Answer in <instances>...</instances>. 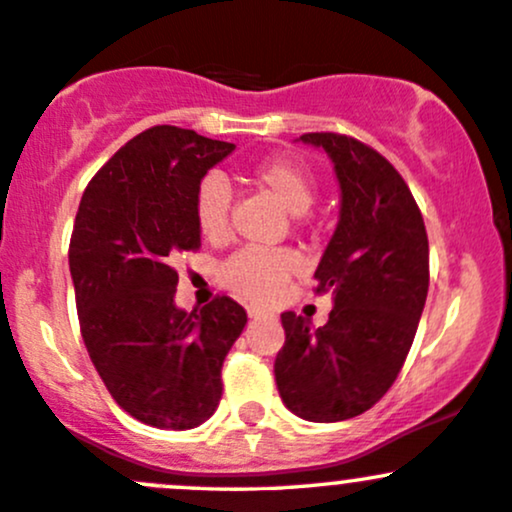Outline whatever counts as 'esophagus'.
Wrapping results in <instances>:
<instances>
[{
    "mask_svg": "<svg viewBox=\"0 0 512 512\" xmlns=\"http://www.w3.org/2000/svg\"><path fill=\"white\" fill-rule=\"evenodd\" d=\"M246 315L261 317V315H266V310H261V307H256V305H246Z\"/></svg>",
    "mask_w": 512,
    "mask_h": 512,
    "instance_id": "34e87169",
    "label": "esophagus"
}]
</instances>
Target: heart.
Returning <instances> with one entry per match:
<instances>
[{
    "instance_id": "obj_1",
    "label": "heart",
    "mask_w": 512,
    "mask_h": 512,
    "mask_svg": "<svg viewBox=\"0 0 512 512\" xmlns=\"http://www.w3.org/2000/svg\"><path fill=\"white\" fill-rule=\"evenodd\" d=\"M251 180L273 197L290 214H305L315 202V180L298 161L290 158H268L256 163ZM195 222L200 234L212 244L227 239L232 195L227 183L217 175H207L195 190ZM300 258L288 249H249L236 251L219 266V283L234 295L246 300L266 302L283 290L288 278L298 271Z\"/></svg>"
}]
</instances>
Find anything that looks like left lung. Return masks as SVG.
<instances>
[{"label": "left lung", "mask_w": 512, "mask_h": 512, "mask_svg": "<svg viewBox=\"0 0 512 512\" xmlns=\"http://www.w3.org/2000/svg\"><path fill=\"white\" fill-rule=\"evenodd\" d=\"M298 141L327 153L339 183V222L315 271L334 307L317 329L280 315L273 371L290 412L339 422L373 408L398 378L430 288V246L415 197L381 153L342 134Z\"/></svg>", "instance_id": "1"}]
</instances>
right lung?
I'll return each instance as SVG.
<instances>
[{
    "mask_svg": "<svg viewBox=\"0 0 512 512\" xmlns=\"http://www.w3.org/2000/svg\"><path fill=\"white\" fill-rule=\"evenodd\" d=\"M178 126H153L90 180L70 239L80 332L119 408L158 430H192L222 398V364L246 327L227 295L175 305L183 251L200 249L195 190L234 151Z\"/></svg>",
    "mask_w": 512,
    "mask_h": 512,
    "instance_id": "obj_1",
    "label": "right lung"
}]
</instances>
